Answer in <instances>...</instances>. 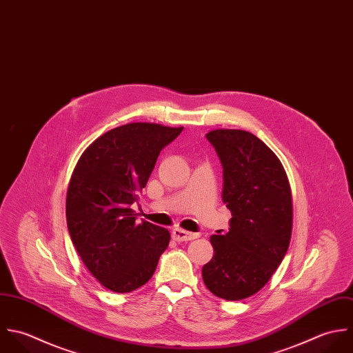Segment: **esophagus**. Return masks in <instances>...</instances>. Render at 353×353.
I'll return each instance as SVG.
<instances>
[{"label":"esophagus","mask_w":353,"mask_h":353,"mask_svg":"<svg viewBox=\"0 0 353 353\" xmlns=\"http://www.w3.org/2000/svg\"><path fill=\"white\" fill-rule=\"evenodd\" d=\"M172 237H173V240H176V241H190V240L198 239L199 234L187 232V230L180 229V228H176V229H173V232H172Z\"/></svg>","instance_id":"esophagus-1"}]
</instances>
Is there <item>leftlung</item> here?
I'll return each mask as SVG.
<instances>
[{"label":"left lung","instance_id":"obj_1","mask_svg":"<svg viewBox=\"0 0 353 353\" xmlns=\"http://www.w3.org/2000/svg\"><path fill=\"white\" fill-rule=\"evenodd\" d=\"M206 138L222 163L232 218L226 234L210 237L214 255L202 277L212 294L237 301L259 292L280 266L292 234V192L281 161L254 134L214 130Z\"/></svg>","mask_w":353,"mask_h":353}]
</instances>
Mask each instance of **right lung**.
I'll use <instances>...</instances> for the list:
<instances>
[{
	"mask_svg": "<svg viewBox=\"0 0 353 353\" xmlns=\"http://www.w3.org/2000/svg\"><path fill=\"white\" fill-rule=\"evenodd\" d=\"M183 127L131 123L108 131L80 155L67 191V225L88 272L105 288L132 292L148 281L168 248V229L135 222L138 201L161 150Z\"/></svg>",
	"mask_w": 353,
	"mask_h": 353,
	"instance_id": "right-lung-1",
	"label": "right lung"
}]
</instances>
